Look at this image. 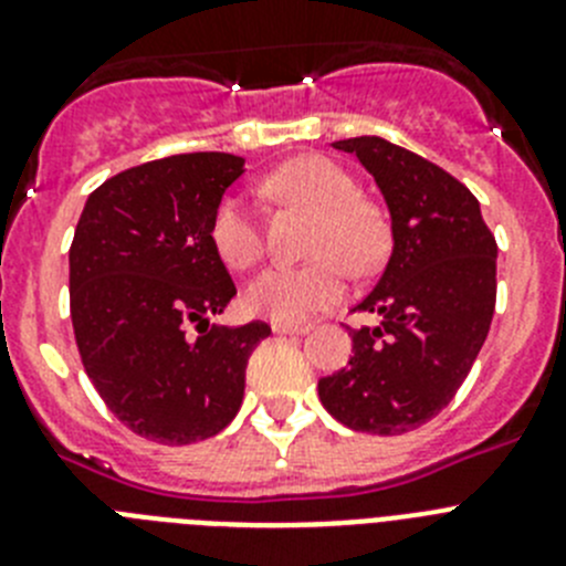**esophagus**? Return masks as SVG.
I'll list each match as a JSON object with an SVG mask.
<instances>
[{
  "mask_svg": "<svg viewBox=\"0 0 566 566\" xmlns=\"http://www.w3.org/2000/svg\"><path fill=\"white\" fill-rule=\"evenodd\" d=\"M272 332L274 334H300V337H303V334H308L312 328H308V326H292V323H272Z\"/></svg>",
  "mask_w": 566,
  "mask_h": 566,
  "instance_id": "esophagus-1",
  "label": "esophagus"
}]
</instances>
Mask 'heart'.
I'll use <instances>...</instances> for the list:
<instances>
[{
	"label": "heart",
	"instance_id": "1",
	"mask_svg": "<svg viewBox=\"0 0 566 566\" xmlns=\"http://www.w3.org/2000/svg\"><path fill=\"white\" fill-rule=\"evenodd\" d=\"M283 201L317 214L312 254L303 266H272L247 289V306L274 323H300L343 297L345 272H371L385 252L382 214L357 198V184L326 158H297L269 178ZM209 238L218 258L232 269L254 266L263 254L258 214L243 195H227L212 214Z\"/></svg>",
	"mask_w": 566,
	"mask_h": 566
}]
</instances>
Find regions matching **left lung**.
<instances>
[{
  "mask_svg": "<svg viewBox=\"0 0 566 566\" xmlns=\"http://www.w3.org/2000/svg\"><path fill=\"white\" fill-rule=\"evenodd\" d=\"M382 192L391 258L357 312L348 368L317 382L319 402L345 428L399 437L451 402L482 352L496 308V240L479 201L453 175L397 144L359 135L334 142Z\"/></svg>",
  "mask_w": 566,
  "mask_h": 566,
  "instance_id": "1",
  "label": "left lung"
}]
</instances>
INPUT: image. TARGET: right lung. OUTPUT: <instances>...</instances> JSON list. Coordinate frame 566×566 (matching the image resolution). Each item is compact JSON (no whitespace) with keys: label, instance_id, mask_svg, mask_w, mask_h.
Listing matches in <instances>:
<instances>
[{"label":"right lung","instance_id":"1","mask_svg":"<svg viewBox=\"0 0 566 566\" xmlns=\"http://www.w3.org/2000/svg\"><path fill=\"white\" fill-rule=\"evenodd\" d=\"M243 172L240 155H172L113 175L78 218L70 317L84 371L109 411L153 442L221 433L243 402L249 357L272 334L266 323H212L238 289L209 227Z\"/></svg>","mask_w":566,"mask_h":566}]
</instances>
